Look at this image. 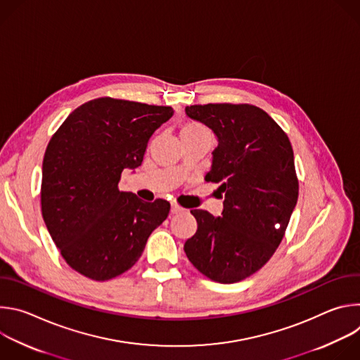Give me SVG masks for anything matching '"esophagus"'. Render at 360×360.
<instances>
[{
	"instance_id": "34e87169",
	"label": "esophagus",
	"mask_w": 360,
	"mask_h": 360,
	"mask_svg": "<svg viewBox=\"0 0 360 360\" xmlns=\"http://www.w3.org/2000/svg\"><path fill=\"white\" fill-rule=\"evenodd\" d=\"M182 211H184V208L179 207L178 203H172V205H171V212H172V214H181Z\"/></svg>"
}]
</instances>
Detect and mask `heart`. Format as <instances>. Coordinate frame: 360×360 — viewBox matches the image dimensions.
<instances>
[{
  "mask_svg": "<svg viewBox=\"0 0 360 360\" xmlns=\"http://www.w3.org/2000/svg\"><path fill=\"white\" fill-rule=\"evenodd\" d=\"M196 129H203V128L199 127V125H196V124H185V125L182 127L181 132H182V131H196Z\"/></svg>",
  "mask_w": 360,
  "mask_h": 360,
  "instance_id": "obj_1",
  "label": "heart"
}]
</instances>
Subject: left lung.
Returning <instances> with one entry per match:
<instances>
[{
  "instance_id": "1",
  "label": "left lung",
  "mask_w": 360,
  "mask_h": 360,
  "mask_svg": "<svg viewBox=\"0 0 360 360\" xmlns=\"http://www.w3.org/2000/svg\"><path fill=\"white\" fill-rule=\"evenodd\" d=\"M189 118L218 136L205 179L225 193L222 217L191 214L198 229L184 250L191 264L219 283H235L259 271L285 236L299 195L293 149L285 131L250 104L185 108Z\"/></svg>"
}]
</instances>
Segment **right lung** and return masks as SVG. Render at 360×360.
Returning <instances> with one entry per match:
<instances>
[{"instance_id":"right-lung-1","label":"right lung","mask_w":360,"mask_h":360,"mask_svg":"<svg viewBox=\"0 0 360 360\" xmlns=\"http://www.w3.org/2000/svg\"><path fill=\"white\" fill-rule=\"evenodd\" d=\"M172 114L171 107L102 96L74 110L49 139L41 212L78 274L104 282L127 272L167 219L168 200L145 202L118 184L124 169L142 164L149 138Z\"/></svg>"}]
</instances>
